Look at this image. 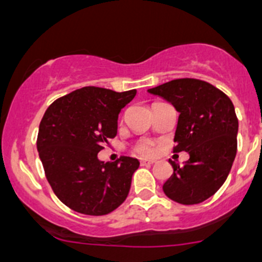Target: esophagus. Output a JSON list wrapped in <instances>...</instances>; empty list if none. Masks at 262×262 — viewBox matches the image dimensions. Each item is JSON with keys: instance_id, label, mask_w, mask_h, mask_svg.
Wrapping results in <instances>:
<instances>
[{"instance_id": "obj_1", "label": "esophagus", "mask_w": 262, "mask_h": 262, "mask_svg": "<svg viewBox=\"0 0 262 262\" xmlns=\"http://www.w3.org/2000/svg\"><path fill=\"white\" fill-rule=\"evenodd\" d=\"M155 161L154 160H145V159H142L141 160V165H152Z\"/></svg>"}]
</instances>
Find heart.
<instances>
[{
    "label": "heart",
    "mask_w": 262,
    "mask_h": 262,
    "mask_svg": "<svg viewBox=\"0 0 262 262\" xmlns=\"http://www.w3.org/2000/svg\"><path fill=\"white\" fill-rule=\"evenodd\" d=\"M134 151L141 156H151L155 152V145L151 141H141L136 145Z\"/></svg>",
    "instance_id": "obj_1"
}]
</instances>
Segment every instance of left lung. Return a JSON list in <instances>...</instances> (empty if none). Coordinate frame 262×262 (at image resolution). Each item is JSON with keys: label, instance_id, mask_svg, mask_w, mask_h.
Here are the masks:
<instances>
[{"label": "left lung", "instance_id": "1", "mask_svg": "<svg viewBox=\"0 0 262 262\" xmlns=\"http://www.w3.org/2000/svg\"><path fill=\"white\" fill-rule=\"evenodd\" d=\"M180 112L174 152L190 159L180 167L170 161L173 174L163 191L180 204L204 202L224 185L236 155L238 119L233 102L209 82L177 79L147 90Z\"/></svg>", "mask_w": 262, "mask_h": 262}]
</instances>
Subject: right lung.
<instances>
[{"label":"right lung","mask_w":262,"mask_h":262,"mask_svg":"<svg viewBox=\"0 0 262 262\" xmlns=\"http://www.w3.org/2000/svg\"><path fill=\"white\" fill-rule=\"evenodd\" d=\"M137 90L117 93L85 86L49 106L38 128L37 151L54 194L68 208L103 216L123 204L139 161L121 156L115 163L98 159L117 134L121 108Z\"/></svg>","instance_id":"right-lung-1"}]
</instances>
